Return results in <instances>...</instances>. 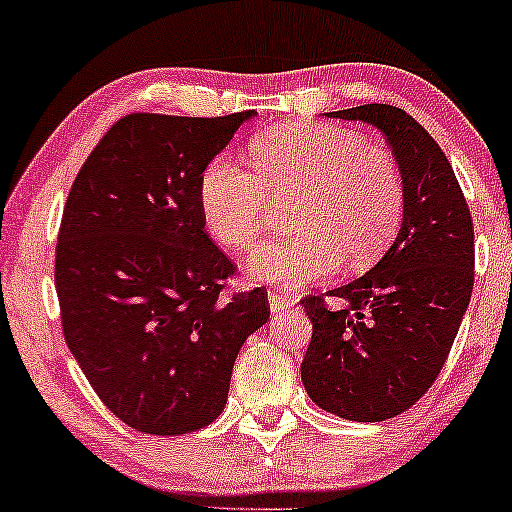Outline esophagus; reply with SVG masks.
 I'll return each mask as SVG.
<instances>
[{"label": "esophagus", "instance_id": "obj_1", "mask_svg": "<svg viewBox=\"0 0 512 512\" xmlns=\"http://www.w3.org/2000/svg\"><path fill=\"white\" fill-rule=\"evenodd\" d=\"M297 297L290 295V292H283V290H271L268 292V304H271L273 312H285V309L295 307Z\"/></svg>", "mask_w": 512, "mask_h": 512}]
</instances>
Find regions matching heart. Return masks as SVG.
Returning <instances> with one entry per match:
<instances>
[{"label": "heart", "mask_w": 512, "mask_h": 512, "mask_svg": "<svg viewBox=\"0 0 512 512\" xmlns=\"http://www.w3.org/2000/svg\"><path fill=\"white\" fill-rule=\"evenodd\" d=\"M254 168L225 154L203 169L198 203L205 227L229 249H246L268 229L273 200L295 198V232L249 256L258 283L302 285L341 266H372L389 249L404 217V176L394 154L360 132L295 123L261 135Z\"/></svg>", "instance_id": "heart-1"}]
</instances>
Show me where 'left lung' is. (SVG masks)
<instances>
[{
  "mask_svg": "<svg viewBox=\"0 0 512 512\" xmlns=\"http://www.w3.org/2000/svg\"><path fill=\"white\" fill-rule=\"evenodd\" d=\"M387 137L404 176L399 237L372 271L302 300L312 341L302 382L319 409L377 423L411 409L440 375L474 287V222L438 142L387 103L333 111ZM343 301L338 310L325 297Z\"/></svg>",
  "mask_w": 512,
  "mask_h": 512,
  "instance_id": "left-lung-1",
  "label": "left lung"
}]
</instances>
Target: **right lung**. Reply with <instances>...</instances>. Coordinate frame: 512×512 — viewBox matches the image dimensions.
I'll use <instances>...</instances> for the list:
<instances>
[{"label":"right lung","instance_id":"obj_1","mask_svg":"<svg viewBox=\"0 0 512 512\" xmlns=\"http://www.w3.org/2000/svg\"><path fill=\"white\" fill-rule=\"evenodd\" d=\"M251 116L130 113L67 195L55 246L65 341L108 411L140 433L210 426L241 343L271 317L263 287L225 295L237 266L198 203L203 169Z\"/></svg>","mask_w":512,"mask_h":512}]
</instances>
